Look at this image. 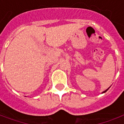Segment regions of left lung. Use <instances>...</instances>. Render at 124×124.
I'll use <instances>...</instances> for the list:
<instances>
[{
	"mask_svg": "<svg viewBox=\"0 0 124 124\" xmlns=\"http://www.w3.org/2000/svg\"><path fill=\"white\" fill-rule=\"evenodd\" d=\"M108 89H109V87H108V89H107V90H105V91H104V92H102V93H104V92H107V91L108 90Z\"/></svg>",
	"mask_w": 124,
	"mask_h": 124,
	"instance_id": "left-lung-1",
	"label": "left lung"
}]
</instances>
